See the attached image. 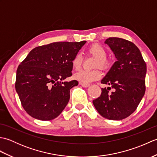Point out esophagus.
Segmentation results:
<instances>
[{"instance_id": "esophagus-1", "label": "esophagus", "mask_w": 157, "mask_h": 157, "mask_svg": "<svg viewBox=\"0 0 157 157\" xmlns=\"http://www.w3.org/2000/svg\"><path fill=\"white\" fill-rule=\"evenodd\" d=\"M79 84H80L82 87H84V88H88V87H89L90 86V84H84V83H79Z\"/></svg>"}]
</instances>
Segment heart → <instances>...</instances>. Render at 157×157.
<instances>
[{
  "label": "heart",
  "instance_id": "1",
  "mask_svg": "<svg viewBox=\"0 0 157 157\" xmlns=\"http://www.w3.org/2000/svg\"><path fill=\"white\" fill-rule=\"evenodd\" d=\"M88 52L93 56L96 58L95 63V67H100L102 69H105L109 66V62L106 59V50L101 45L94 44L90 46L88 48ZM82 63V57L80 55L77 54L72 59V67L75 70H79L81 68ZM102 75L101 71L99 69H94L92 71L81 70L75 73L73 78L80 83L89 84L92 82L97 80L101 78Z\"/></svg>",
  "mask_w": 157,
  "mask_h": 157
}]
</instances>
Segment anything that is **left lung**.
Instances as JSON below:
<instances>
[{"label": "left lung", "mask_w": 157, "mask_h": 157, "mask_svg": "<svg viewBox=\"0 0 157 157\" xmlns=\"http://www.w3.org/2000/svg\"><path fill=\"white\" fill-rule=\"evenodd\" d=\"M105 44L111 48L117 61L101 80L110 87L102 88L101 96L92 102L103 117L119 121L132 114L144 95L146 65L134 43L112 37ZM111 88L113 91L110 93Z\"/></svg>", "instance_id": "1"}]
</instances>
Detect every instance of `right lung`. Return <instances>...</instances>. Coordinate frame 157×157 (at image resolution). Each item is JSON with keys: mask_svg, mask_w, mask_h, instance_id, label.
<instances>
[{"mask_svg": "<svg viewBox=\"0 0 157 157\" xmlns=\"http://www.w3.org/2000/svg\"><path fill=\"white\" fill-rule=\"evenodd\" d=\"M86 41L58 42L36 47L17 70L15 89L25 111L42 121L54 119L67 105L70 90L76 80L72 75V59Z\"/></svg>", "mask_w": 157, "mask_h": 157, "instance_id": "1", "label": "right lung"}]
</instances>
